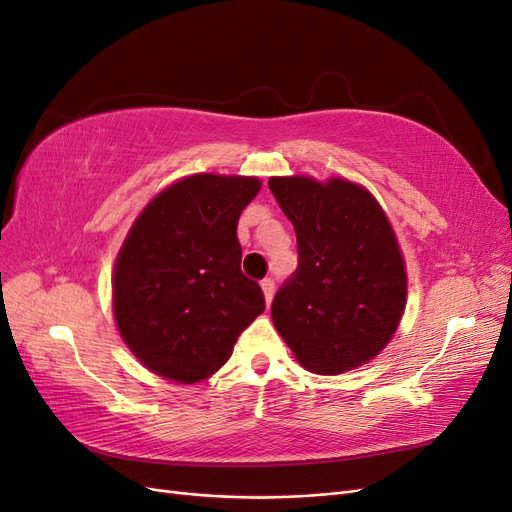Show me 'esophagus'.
Masks as SVG:
<instances>
[{
  "label": "esophagus",
  "instance_id": "34e87169",
  "mask_svg": "<svg viewBox=\"0 0 512 512\" xmlns=\"http://www.w3.org/2000/svg\"><path fill=\"white\" fill-rule=\"evenodd\" d=\"M260 286H262V292H265V301L271 303L273 294H275V280H273V277H265V280L260 282Z\"/></svg>",
  "mask_w": 512,
  "mask_h": 512
}]
</instances>
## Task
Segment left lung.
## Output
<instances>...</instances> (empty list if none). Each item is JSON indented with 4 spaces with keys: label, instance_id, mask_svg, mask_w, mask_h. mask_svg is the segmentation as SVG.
Wrapping results in <instances>:
<instances>
[{
    "label": "left lung",
    "instance_id": "obj_1",
    "mask_svg": "<svg viewBox=\"0 0 512 512\" xmlns=\"http://www.w3.org/2000/svg\"><path fill=\"white\" fill-rule=\"evenodd\" d=\"M297 232L299 265L277 290V333L314 374H342L389 344L406 307L408 277L378 200L346 179L271 177Z\"/></svg>",
    "mask_w": 512,
    "mask_h": 512
}]
</instances>
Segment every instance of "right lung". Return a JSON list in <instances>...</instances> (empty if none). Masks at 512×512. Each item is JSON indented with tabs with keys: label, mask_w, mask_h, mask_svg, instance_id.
I'll list each match as a JSON object with an SVG mask.
<instances>
[{
	"label": "right lung",
	"mask_w": 512,
	"mask_h": 512,
	"mask_svg": "<svg viewBox=\"0 0 512 512\" xmlns=\"http://www.w3.org/2000/svg\"><path fill=\"white\" fill-rule=\"evenodd\" d=\"M256 177L192 175L138 215L119 250L113 309L123 342L153 374L194 384L215 374L265 312L241 271L237 222Z\"/></svg>",
	"instance_id": "1"
}]
</instances>
